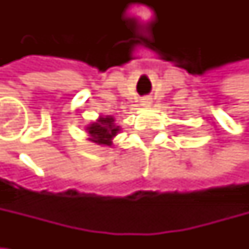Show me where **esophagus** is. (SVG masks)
<instances>
[{"label": "esophagus", "mask_w": 249, "mask_h": 249, "mask_svg": "<svg viewBox=\"0 0 249 249\" xmlns=\"http://www.w3.org/2000/svg\"><path fill=\"white\" fill-rule=\"evenodd\" d=\"M151 103H152V101H151V98H149V97H143V98H142V106L149 107V106H151Z\"/></svg>", "instance_id": "obj_1"}]
</instances>
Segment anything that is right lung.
Returning <instances> with one entry per match:
<instances>
[{"instance_id":"add662e5","label":"right lung","mask_w":249,"mask_h":249,"mask_svg":"<svg viewBox=\"0 0 249 249\" xmlns=\"http://www.w3.org/2000/svg\"><path fill=\"white\" fill-rule=\"evenodd\" d=\"M86 130L92 142H95L98 145H110L111 139L119 132V126L114 124V119L111 116H106V117H100L98 122L89 124Z\"/></svg>"}]
</instances>
